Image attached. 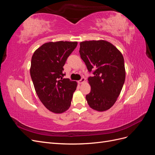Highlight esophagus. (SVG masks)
Returning <instances> with one entry per match:
<instances>
[{
	"mask_svg": "<svg viewBox=\"0 0 155 155\" xmlns=\"http://www.w3.org/2000/svg\"><path fill=\"white\" fill-rule=\"evenodd\" d=\"M85 79L84 78H82L79 81H78V83H79V84H81V83H85Z\"/></svg>",
	"mask_w": 155,
	"mask_h": 155,
	"instance_id": "34e87169",
	"label": "esophagus"
}]
</instances>
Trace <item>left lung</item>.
<instances>
[{
  "instance_id": "1",
  "label": "left lung",
  "mask_w": 155,
  "mask_h": 155,
  "mask_svg": "<svg viewBox=\"0 0 155 155\" xmlns=\"http://www.w3.org/2000/svg\"><path fill=\"white\" fill-rule=\"evenodd\" d=\"M79 54L89 72L91 92L86 96L92 109L103 112L115 104L125 79L124 59L121 51L105 40L85 41L80 43Z\"/></svg>"
}]
</instances>
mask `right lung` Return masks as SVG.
I'll list each match as a JSON object with an SVG mask.
<instances>
[{
    "instance_id": "obj_1",
    "label": "right lung",
    "mask_w": 155,
    "mask_h": 155,
    "mask_svg": "<svg viewBox=\"0 0 155 155\" xmlns=\"http://www.w3.org/2000/svg\"><path fill=\"white\" fill-rule=\"evenodd\" d=\"M78 42H48L32 55L30 76L37 95L44 106L54 113H63L71 105L76 81L63 78V66Z\"/></svg>"
}]
</instances>
